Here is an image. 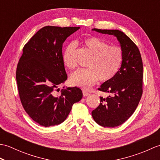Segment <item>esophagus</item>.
Wrapping results in <instances>:
<instances>
[{"label":"esophagus","instance_id":"obj_1","mask_svg":"<svg viewBox=\"0 0 160 160\" xmlns=\"http://www.w3.org/2000/svg\"><path fill=\"white\" fill-rule=\"evenodd\" d=\"M82 93H83V96L85 97V96H88L89 95V93L88 92V91H82Z\"/></svg>","mask_w":160,"mask_h":160}]
</instances>
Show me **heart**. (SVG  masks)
I'll use <instances>...</instances> for the list:
<instances>
[{"label":"heart","mask_w":160,"mask_h":160,"mask_svg":"<svg viewBox=\"0 0 160 160\" xmlns=\"http://www.w3.org/2000/svg\"><path fill=\"white\" fill-rule=\"evenodd\" d=\"M83 45L92 55L87 65L89 68L78 69L71 75L70 81L73 86L88 89L98 78L105 82L115 76L123 60V52L120 47L108 45L104 40L95 36L84 39ZM76 48L75 42H71L63 52V62L70 69H73L77 65Z\"/></svg>","instance_id":"heart-1"}]
</instances>
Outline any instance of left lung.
<instances>
[{"instance_id": "1", "label": "left lung", "mask_w": 160, "mask_h": 160, "mask_svg": "<svg viewBox=\"0 0 160 160\" xmlns=\"http://www.w3.org/2000/svg\"><path fill=\"white\" fill-rule=\"evenodd\" d=\"M93 30L116 36L123 52L120 69L98 89L111 95L106 98L100 97V104L91 112L97 124L113 128L127 121L138 106L143 93V63L138 47L123 32L114 29Z\"/></svg>"}]
</instances>
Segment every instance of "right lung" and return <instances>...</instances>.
Segmentation results:
<instances>
[{
    "mask_svg": "<svg viewBox=\"0 0 160 160\" xmlns=\"http://www.w3.org/2000/svg\"><path fill=\"white\" fill-rule=\"evenodd\" d=\"M80 27L45 26L27 42L17 64L16 78L20 102L32 120L45 127L66 120L73 104L82 98L78 87L62 89L67 75L62 60V44Z\"/></svg>",
    "mask_w": 160,
    "mask_h": 160,
    "instance_id": "add662e5",
    "label": "right lung"
}]
</instances>
